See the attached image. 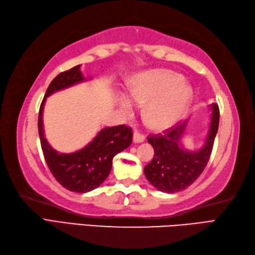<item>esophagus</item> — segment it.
I'll list each match as a JSON object with an SVG mask.
<instances>
[{
	"label": "esophagus",
	"instance_id": "1",
	"mask_svg": "<svg viewBox=\"0 0 255 255\" xmlns=\"http://www.w3.org/2000/svg\"><path fill=\"white\" fill-rule=\"evenodd\" d=\"M133 141H134V143H142L145 141V136L139 132H134Z\"/></svg>",
	"mask_w": 255,
	"mask_h": 255
}]
</instances>
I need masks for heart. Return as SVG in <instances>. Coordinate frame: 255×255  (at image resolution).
Returning a JSON list of instances; mask_svg holds the SVG:
<instances>
[{
    "instance_id": "b5f03b06",
    "label": "heart",
    "mask_w": 255,
    "mask_h": 255,
    "mask_svg": "<svg viewBox=\"0 0 255 255\" xmlns=\"http://www.w3.org/2000/svg\"><path fill=\"white\" fill-rule=\"evenodd\" d=\"M129 98L120 95L121 110L131 116L135 104L144 107V119L156 131L168 128L183 118L193 100V90L184 77L173 70L152 69L135 76L129 85Z\"/></svg>"
}]
</instances>
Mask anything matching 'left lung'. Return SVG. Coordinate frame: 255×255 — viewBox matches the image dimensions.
Instances as JSON below:
<instances>
[{
	"instance_id": "8db88e82",
	"label": "left lung",
	"mask_w": 255,
	"mask_h": 255,
	"mask_svg": "<svg viewBox=\"0 0 255 255\" xmlns=\"http://www.w3.org/2000/svg\"><path fill=\"white\" fill-rule=\"evenodd\" d=\"M210 108V128L204 146L198 150L190 152L180 145L187 121L166 129L164 134L149 135L147 141L154 148V158L144 167V174L155 188L168 194L177 193L193 184L204 171L219 127V107L214 103Z\"/></svg>"
}]
</instances>
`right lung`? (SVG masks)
Here are the masks:
<instances>
[{"label":"right lung","mask_w":255,"mask_h":255,"mask_svg":"<svg viewBox=\"0 0 255 255\" xmlns=\"http://www.w3.org/2000/svg\"><path fill=\"white\" fill-rule=\"evenodd\" d=\"M86 81L80 65L60 72L50 82L38 113V133L41 149L49 170L66 189L76 193H88L100 186L112 168V159L132 143V128L127 126L105 128L84 148L75 153H59L45 138L43 111L46 98L66 88Z\"/></svg>","instance_id":"add662e5"}]
</instances>
